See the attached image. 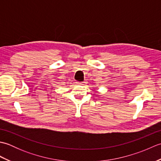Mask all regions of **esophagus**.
<instances>
[{
  "label": "esophagus",
  "mask_w": 161,
  "mask_h": 161,
  "mask_svg": "<svg viewBox=\"0 0 161 161\" xmlns=\"http://www.w3.org/2000/svg\"><path fill=\"white\" fill-rule=\"evenodd\" d=\"M76 83L78 85H83V82H80V81H77V82H76Z\"/></svg>",
  "instance_id": "esophagus-1"
}]
</instances>
